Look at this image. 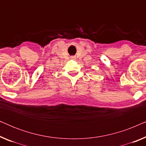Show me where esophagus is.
Returning <instances> with one entry per match:
<instances>
[{
  "label": "esophagus",
  "instance_id": "obj_1",
  "mask_svg": "<svg viewBox=\"0 0 146 146\" xmlns=\"http://www.w3.org/2000/svg\"><path fill=\"white\" fill-rule=\"evenodd\" d=\"M75 58H76L75 56H72L71 58H72V59H75Z\"/></svg>",
  "mask_w": 146,
  "mask_h": 146
}]
</instances>
